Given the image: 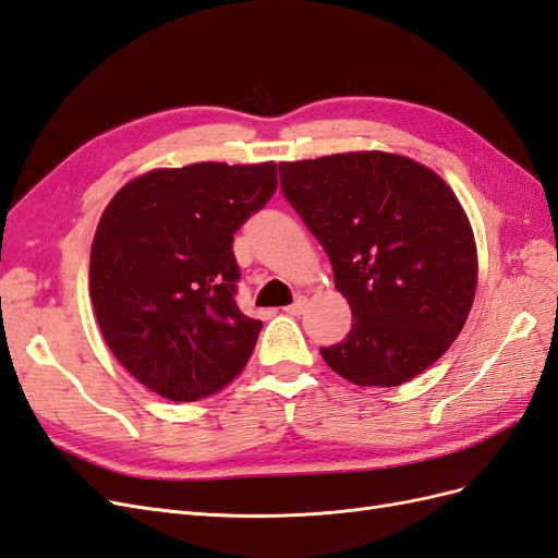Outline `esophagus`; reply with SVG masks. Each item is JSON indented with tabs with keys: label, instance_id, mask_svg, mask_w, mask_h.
Listing matches in <instances>:
<instances>
[{
	"label": "esophagus",
	"instance_id": "1",
	"mask_svg": "<svg viewBox=\"0 0 558 558\" xmlns=\"http://www.w3.org/2000/svg\"><path fill=\"white\" fill-rule=\"evenodd\" d=\"M305 307H307V300L305 298H298L295 302H293V305H289V307H283V312L286 314H289V316H300L302 312H305Z\"/></svg>",
	"mask_w": 558,
	"mask_h": 558
}]
</instances>
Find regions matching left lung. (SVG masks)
Returning a JSON list of instances; mask_svg holds the SVG:
<instances>
[{"label":"left lung","instance_id":"left-lung-1","mask_svg":"<svg viewBox=\"0 0 558 558\" xmlns=\"http://www.w3.org/2000/svg\"><path fill=\"white\" fill-rule=\"evenodd\" d=\"M279 174L356 320L320 356L359 386L424 373L463 330L477 291V246L453 191L384 150L281 162Z\"/></svg>","mask_w":558,"mask_h":558}]
</instances>
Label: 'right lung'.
Listing matches in <instances>:
<instances>
[{
	"label": "right lung",
	"mask_w": 558,
	"mask_h": 558,
	"mask_svg": "<svg viewBox=\"0 0 558 558\" xmlns=\"http://www.w3.org/2000/svg\"><path fill=\"white\" fill-rule=\"evenodd\" d=\"M275 191V162H195L132 179L99 218L90 251L97 324L154 393L193 402L244 369L263 320L234 302L232 234Z\"/></svg>",
	"instance_id": "right-lung-1"
}]
</instances>
